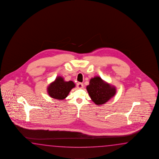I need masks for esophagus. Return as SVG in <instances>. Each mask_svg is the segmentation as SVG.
<instances>
[{"instance_id": "esophagus-1", "label": "esophagus", "mask_w": 159, "mask_h": 159, "mask_svg": "<svg viewBox=\"0 0 159 159\" xmlns=\"http://www.w3.org/2000/svg\"><path fill=\"white\" fill-rule=\"evenodd\" d=\"M77 87L79 89H81V88H83V84L81 83H79L77 84Z\"/></svg>"}]
</instances>
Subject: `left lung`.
<instances>
[{"instance_id": "1", "label": "left lung", "mask_w": 159, "mask_h": 159, "mask_svg": "<svg viewBox=\"0 0 159 159\" xmlns=\"http://www.w3.org/2000/svg\"><path fill=\"white\" fill-rule=\"evenodd\" d=\"M87 90L91 99L98 106L105 104L116 92L115 87L107 83L99 76L91 79Z\"/></svg>"}]
</instances>
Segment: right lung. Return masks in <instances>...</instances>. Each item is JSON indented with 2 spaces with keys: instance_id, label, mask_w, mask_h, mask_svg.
Here are the masks:
<instances>
[{
  "instance_id": "right-lung-1",
  "label": "right lung",
  "mask_w": 159,
  "mask_h": 159,
  "mask_svg": "<svg viewBox=\"0 0 159 159\" xmlns=\"http://www.w3.org/2000/svg\"><path fill=\"white\" fill-rule=\"evenodd\" d=\"M75 87L72 81H65L63 78L57 76L47 87V92L52 98L63 100L68 95L71 89Z\"/></svg>"
}]
</instances>
